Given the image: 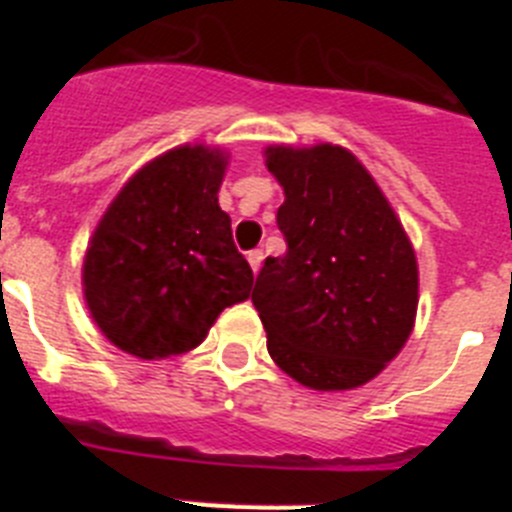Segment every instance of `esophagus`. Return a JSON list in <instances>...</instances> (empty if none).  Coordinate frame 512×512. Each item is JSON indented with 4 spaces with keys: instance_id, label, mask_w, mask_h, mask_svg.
<instances>
[{
    "instance_id": "esophagus-1",
    "label": "esophagus",
    "mask_w": 512,
    "mask_h": 512,
    "mask_svg": "<svg viewBox=\"0 0 512 512\" xmlns=\"http://www.w3.org/2000/svg\"><path fill=\"white\" fill-rule=\"evenodd\" d=\"M246 259H248V264H251L253 274H256V271L261 269V261H264V251H261V248H253V251L246 253Z\"/></svg>"
}]
</instances>
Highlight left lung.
<instances>
[{
    "mask_svg": "<svg viewBox=\"0 0 512 512\" xmlns=\"http://www.w3.org/2000/svg\"><path fill=\"white\" fill-rule=\"evenodd\" d=\"M284 187V256L261 266L251 302L282 372L312 390H354L400 354L418 310V264L390 202L354 153L269 148Z\"/></svg>",
    "mask_w": 512,
    "mask_h": 512,
    "instance_id": "obj_1",
    "label": "left lung"
}]
</instances>
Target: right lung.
Instances as JSON below:
<instances>
[{"label":"right lung","instance_id":"1","mask_svg":"<svg viewBox=\"0 0 512 512\" xmlns=\"http://www.w3.org/2000/svg\"><path fill=\"white\" fill-rule=\"evenodd\" d=\"M225 156L184 146L130 179L104 212L84 261L94 323L138 359L200 346L225 307L251 295L253 271L217 205Z\"/></svg>","mask_w":512,"mask_h":512}]
</instances>
